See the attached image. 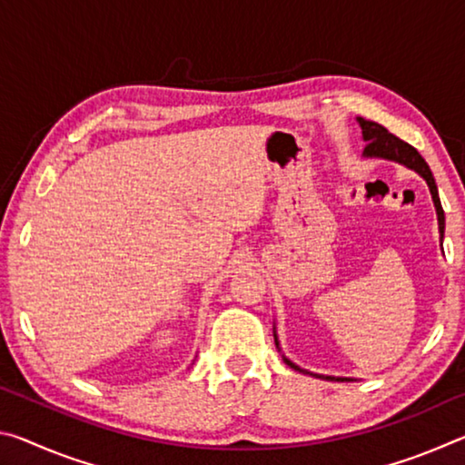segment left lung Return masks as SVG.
Listing matches in <instances>:
<instances>
[{
	"mask_svg": "<svg viewBox=\"0 0 465 465\" xmlns=\"http://www.w3.org/2000/svg\"><path fill=\"white\" fill-rule=\"evenodd\" d=\"M359 124H361V131H363V139H365V157H381V160H391V162H398L402 163V166L414 170L416 174H420L424 180H427L429 184V191L432 196V203H435V209H437V222H439V232H440V240H443V232H445V213H443V207H440V201H439V191H437V184H435V178H432V172L429 168V163L424 162V157L416 152L412 145H408L406 141L398 139L396 135H391V133L381 127L380 123H373V121H365L359 116ZM274 344H277L279 349V341H277V332H274ZM282 361L291 367L295 369V371H302V373H310L305 371V369L297 367L295 363H291V361L282 355ZM313 377H324L328 381H351L346 380V377H332V375H318V373H310Z\"/></svg>",
	"mask_w": 465,
	"mask_h": 465,
	"instance_id": "8db88e82",
	"label": "left lung"
}]
</instances>
